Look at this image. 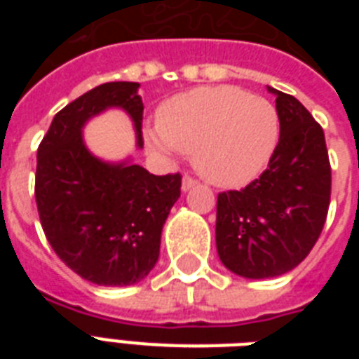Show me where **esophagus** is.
<instances>
[{
	"label": "esophagus",
	"mask_w": 359,
	"mask_h": 359,
	"mask_svg": "<svg viewBox=\"0 0 359 359\" xmlns=\"http://www.w3.org/2000/svg\"><path fill=\"white\" fill-rule=\"evenodd\" d=\"M196 184H197V180L194 179V177H190V175H184V179H182V191H188Z\"/></svg>",
	"instance_id": "34e87169"
}]
</instances>
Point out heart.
Masks as SVG:
<instances>
[{
	"label": "heart",
	"instance_id": "1",
	"mask_svg": "<svg viewBox=\"0 0 359 359\" xmlns=\"http://www.w3.org/2000/svg\"><path fill=\"white\" fill-rule=\"evenodd\" d=\"M156 130H147L149 149L162 156L194 152V165L216 186L248 184L278 145V111L266 98L233 86L197 87L158 108Z\"/></svg>",
	"mask_w": 359,
	"mask_h": 359
}]
</instances>
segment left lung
<instances>
[{"label":"left lung","mask_w":359,"mask_h":359,"mask_svg":"<svg viewBox=\"0 0 359 359\" xmlns=\"http://www.w3.org/2000/svg\"><path fill=\"white\" fill-rule=\"evenodd\" d=\"M279 141L268 168L242 188L218 194L216 248L225 268L250 279L300 264L323 233L332 168L320 124L292 95L273 87Z\"/></svg>","instance_id":"8db88e82"}]
</instances>
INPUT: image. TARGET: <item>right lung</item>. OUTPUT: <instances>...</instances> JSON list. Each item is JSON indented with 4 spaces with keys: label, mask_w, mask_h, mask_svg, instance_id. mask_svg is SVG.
I'll return each mask as SVG.
<instances>
[{
    "label": "right lung",
    "mask_w": 359,
    "mask_h": 359,
    "mask_svg": "<svg viewBox=\"0 0 359 359\" xmlns=\"http://www.w3.org/2000/svg\"><path fill=\"white\" fill-rule=\"evenodd\" d=\"M135 81L95 87L53 117L36 151L35 199L48 242L87 281L106 287L147 278L160 255V236L180 197V173H149L137 163L102 162L87 151L81 128L108 108L134 121L143 147V102Z\"/></svg>",
    "instance_id": "1"
}]
</instances>
